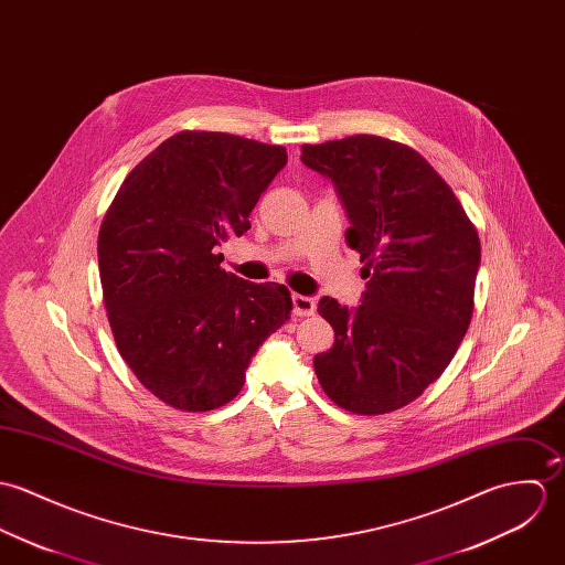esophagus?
<instances>
[{"instance_id": "obj_1", "label": "esophagus", "mask_w": 565, "mask_h": 565, "mask_svg": "<svg viewBox=\"0 0 565 565\" xmlns=\"http://www.w3.org/2000/svg\"><path fill=\"white\" fill-rule=\"evenodd\" d=\"M292 308H295V316H312L316 312V303L312 297H303V295H292Z\"/></svg>"}]
</instances>
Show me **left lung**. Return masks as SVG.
<instances>
[{"label":"left lung","instance_id":"1","mask_svg":"<svg viewBox=\"0 0 565 565\" xmlns=\"http://www.w3.org/2000/svg\"><path fill=\"white\" fill-rule=\"evenodd\" d=\"M303 164L331 178L364 262L355 310L322 297L335 331L313 358L324 394L360 416L418 398L450 364L475 310L481 241L459 199L412 147L373 134L303 145Z\"/></svg>","mask_w":565,"mask_h":565}]
</instances>
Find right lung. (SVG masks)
Returning <instances> with one entry per match:
<instances>
[{
	"label": "right lung",
	"instance_id": "add662e5",
	"mask_svg": "<svg viewBox=\"0 0 565 565\" xmlns=\"http://www.w3.org/2000/svg\"><path fill=\"white\" fill-rule=\"evenodd\" d=\"M286 160L281 145L184 129L129 171L106 210L97 255L117 349L175 409L210 412L238 396L257 347L290 318L286 286L225 273L216 253L252 227Z\"/></svg>",
	"mask_w": 565,
	"mask_h": 565
}]
</instances>
